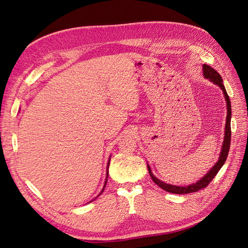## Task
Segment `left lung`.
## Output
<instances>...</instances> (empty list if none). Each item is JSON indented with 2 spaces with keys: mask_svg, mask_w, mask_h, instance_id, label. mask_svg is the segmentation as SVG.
<instances>
[{
  "mask_svg": "<svg viewBox=\"0 0 248 248\" xmlns=\"http://www.w3.org/2000/svg\"><path fill=\"white\" fill-rule=\"evenodd\" d=\"M202 73H204V77L206 78H209L210 80H212L214 84L218 85L223 91L224 97H226L227 100V108H228V116H227V121H226V132H224V140H223V145H222V150L220 152V157L219 160L215 163V166L210 170L207 175L205 177H202L201 180L197 183L188 185V186H175V185H170L167 184L160 180L157 179L156 177L153 176L151 170H150V167L148 166L149 170V174L151 176L152 180L154 181L155 184L158 185L160 188L163 190H166L170 193H177V194H185V193H190V192H197L201 189H204L209 185V183L212 181L213 178L217 175V172L219 171L221 167L224 164L227 160V157L229 154V150H230V145H231V116H232V108H231V101H230V97L226 91V88H224L222 84V78L220 77V74L217 72L215 69H213L212 67H210L209 65L202 66Z\"/></svg>",
  "mask_w": 248,
  "mask_h": 248,
  "instance_id": "8db88e82",
  "label": "left lung"
}]
</instances>
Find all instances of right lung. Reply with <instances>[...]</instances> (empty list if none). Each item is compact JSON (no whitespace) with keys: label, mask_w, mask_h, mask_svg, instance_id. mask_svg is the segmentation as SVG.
<instances>
[{"label":"right lung","mask_w":248,"mask_h":248,"mask_svg":"<svg viewBox=\"0 0 248 248\" xmlns=\"http://www.w3.org/2000/svg\"><path fill=\"white\" fill-rule=\"evenodd\" d=\"M107 181H108V178H107ZM107 181H106V184H107ZM106 184H104V187H106ZM104 189V188H103ZM103 189H102V191H103ZM101 191V192H102Z\"/></svg>","instance_id":"1"}]
</instances>
